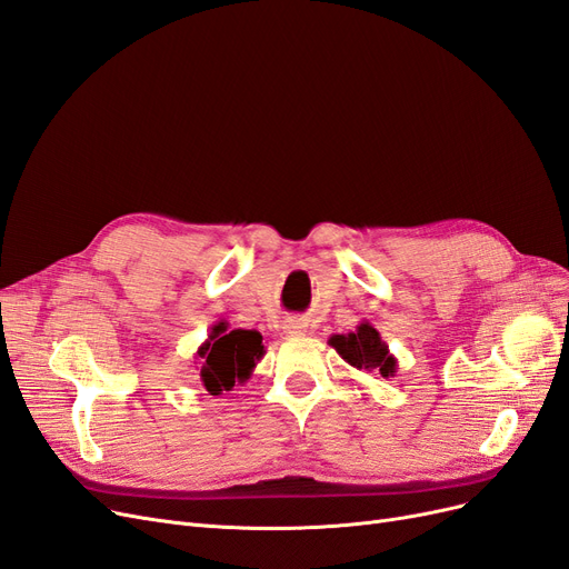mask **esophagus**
<instances>
[{
  "mask_svg": "<svg viewBox=\"0 0 569 569\" xmlns=\"http://www.w3.org/2000/svg\"><path fill=\"white\" fill-rule=\"evenodd\" d=\"M283 330L288 335H305L309 330V323L305 319H300V317H288L283 321Z\"/></svg>",
  "mask_w": 569,
  "mask_h": 569,
  "instance_id": "obj_1",
  "label": "esophagus"
}]
</instances>
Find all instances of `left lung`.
I'll return each instance as SVG.
<instances>
[{
  "label": "left lung",
  "instance_id": "8db88e82",
  "mask_svg": "<svg viewBox=\"0 0 569 569\" xmlns=\"http://www.w3.org/2000/svg\"><path fill=\"white\" fill-rule=\"evenodd\" d=\"M328 345L338 351L342 359L356 370L380 372L382 377L396 375V356L389 351L387 342H382L380 332L372 328L370 321H361L353 332L332 335Z\"/></svg>",
  "mask_w": 569,
  "mask_h": 569
}]
</instances>
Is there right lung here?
<instances>
[{
  "mask_svg": "<svg viewBox=\"0 0 569 569\" xmlns=\"http://www.w3.org/2000/svg\"><path fill=\"white\" fill-rule=\"evenodd\" d=\"M264 353L267 349L258 330H229L227 321H218L210 328L208 340L197 349L206 391L220 396L222 391L234 389V385H243Z\"/></svg>",
  "mask_w": 569,
  "mask_h": 569,
  "instance_id": "add662e5",
  "label": "right lung"
}]
</instances>
